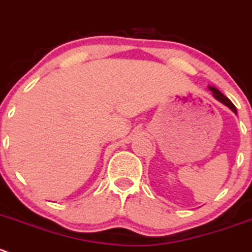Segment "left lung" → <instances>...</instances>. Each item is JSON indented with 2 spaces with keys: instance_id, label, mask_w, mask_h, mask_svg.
<instances>
[{
  "instance_id": "1",
  "label": "left lung",
  "mask_w": 252,
  "mask_h": 252,
  "mask_svg": "<svg viewBox=\"0 0 252 252\" xmlns=\"http://www.w3.org/2000/svg\"><path fill=\"white\" fill-rule=\"evenodd\" d=\"M208 89H210V91L212 92V94H213V96L217 99V100L220 101V103H223L224 105L228 106L229 109H231V110H233L234 113L236 114V108H235V106H234V104L231 103V101L229 100V99L226 98V96L224 95L223 93H220V92H219L218 89L216 88V87H208Z\"/></svg>"
}]
</instances>
